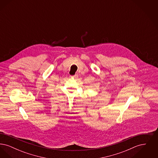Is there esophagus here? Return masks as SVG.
<instances>
[{
  "mask_svg": "<svg viewBox=\"0 0 158 158\" xmlns=\"http://www.w3.org/2000/svg\"><path fill=\"white\" fill-rule=\"evenodd\" d=\"M70 77H73V78H75V79H76V78H77V77H78V76H77V75H75L73 76H70Z\"/></svg>",
  "mask_w": 158,
  "mask_h": 158,
  "instance_id": "obj_1",
  "label": "esophagus"
}]
</instances>
